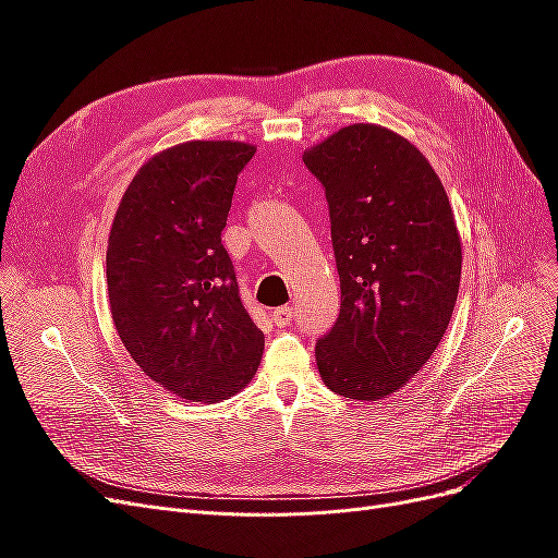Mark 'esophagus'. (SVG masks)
I'll return each instance as SVG.
<instances>
[{"label":"esophagus","mask_w":558,"mask_h":558,"mask_svg":"<svg viewBox=\"0 0 558 558\" xmlns=\"http://www.w3.org/2000/svg\"><path fill=\"white\" fill-rule=\"evenodd\" d=\"M295 318V310L293 307H279L272 312V320L279 326V328H286L289 324H293Z\"/></svg>","instance_id":"esophagus-1"}]
</instances>
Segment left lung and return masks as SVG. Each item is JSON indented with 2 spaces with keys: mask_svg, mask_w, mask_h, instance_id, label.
I'll return each instance as SVG.
<instances>
[{
  "mask_svg": "<svg viewBox=\"0 0 558 558\" xmlns=\"http://www.w3.org/2000/svg\"><path fill=\"white\" fill-rule=\"evenodd\" d=\"M324 183L340 318L316 342L330 391H400L442 342L461 283V238L440 177L398 132L353 123L305 150Z\"/></svg>",
  "mask_w": 558,
  "mask_h": 558,
  "instance_id": "1",
  "label": "left lung"
}]
</instances>
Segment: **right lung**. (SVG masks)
<instances>
[{"label":"right lung","mask_w":558,"mask_h":558,"mask_svg":"<svg viewBox=\"0 0 558 558\" xmlns=\"http://www.w3.org/2000/svg\"><path fill=\"white\" fill-rule=\"evenodd\" d=\"M256 146L183 142L148 158L116 209L107 286L118 337L142 373L189 402L253 379L265 337L221 244L234 183Z\"/></svg>","instance_id":"1"}]
</instances>
